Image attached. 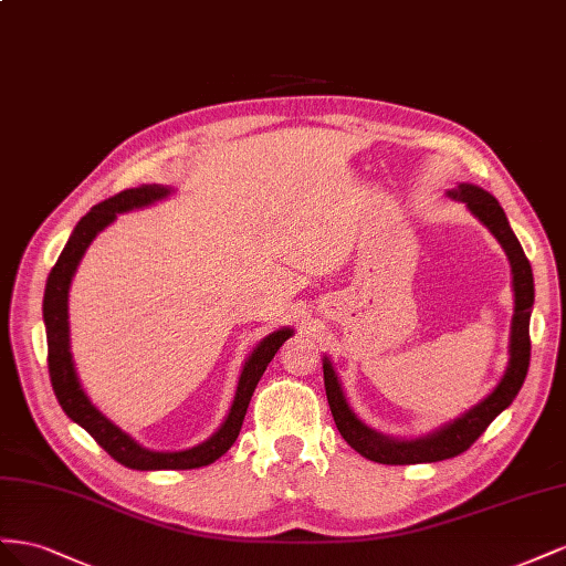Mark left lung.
<instances>
[{
    "label": "left lung",
    "mask_w": 566,
    "mask_h": 566,
    "mask_svg": "<svg viewBox=\"0 0 566 566\" xmlns=\"http://www.w3.org/2000/svg\"><path fill=\"white\" fill-rule=\"evenodd\" d=\"M448 197L455 201L467 203V208L486 224L491 234L500 241V247L505 249L510 265H512V289H514V315H512V334H510V363L503 379L493 389L491 396L483 398L479 406L467 410L462 417L453 419V422L443 424L422 439L400 441L384 436L375 429H369L363 419H358L348 406L344 396L342 384L334 373L329 358L322 360V369H325V389L329 410L336 422L338 433L344 436V441L358 450V453L367 460L379 464H419V462H439L455 458L464 453L479 436L489 429L493 419L503 412L510 402L520 394L522 384L528 373L531 360V336H528V319L531 308H534V272H531L528 258L524 255V249L520 239L514 237L507 216L495 197L489 191L474 185H460L458 189H450Z\"/></svg>",
    "instance_id": "obj_1"
}]
</instances>
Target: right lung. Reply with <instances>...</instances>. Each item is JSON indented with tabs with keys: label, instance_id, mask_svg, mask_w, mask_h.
I'll return each mask as SVG.
<instances>
[{
	"label": "right lung",
	"instance_id": "add662e5",
	"mask_svg": "<svg viewBox=\"0 0 566 566\" xmlns=\"http://www.w3.org/2000/svg\"><path fill=\"white\" fill-rule=\"evenodd\" d=\"M168 193H170L168 187L142 185L135 189H125L116 193V197L96 203L92 211L75 224L69 244L63 247L56 265L52 268L50 277H46L44 301H42V315H44V327H46V363H50V377H52L59 406L75 424L83 427L113 460L130 467V470H142V472L197 470V467L211 464L220 455L228 453L232 443L237 441L241 424H244V415L251 402V396L255 391L258 381H261L265 367L270 365L274 353L280 350V346L286 342V338L294 334L292 327L277 329L268 334L263 342L253 348L249 360L244 363V369H241L230 415L224 417V422L211 439L189 450H177V453H156V450L142 448L130 433H125L120 427L113 424L106 415H102L92 406V400L83 391V386H80L75 365H73V355H71V336H69L71 280L80 261H83L87 247L92 244V239L104 228H108L118 213L151 206L154 201L166 199Z\"/></svg>",
	"mask_w": 566,
	"mask_h": 566
}]
</instances>
